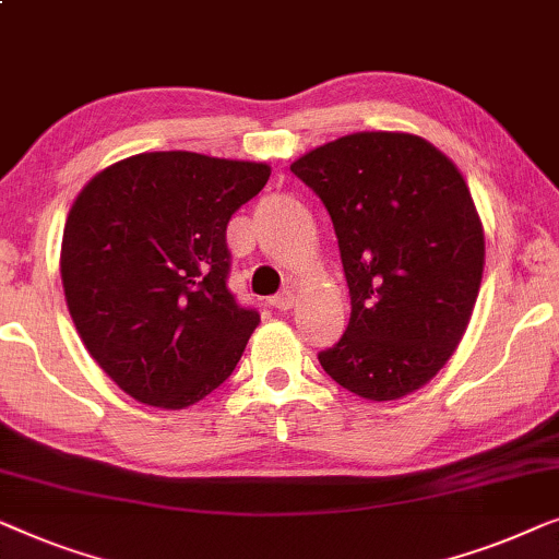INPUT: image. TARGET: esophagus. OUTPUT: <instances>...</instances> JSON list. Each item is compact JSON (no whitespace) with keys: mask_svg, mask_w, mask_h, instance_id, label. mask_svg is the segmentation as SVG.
Segmentation results:
<instances>
[{"mask_svg":"<svg viewBox=\"0 0 559 559\" xmlns=\"http://www.w3.org/2000/svg\"><path fill=\"white\" fill-rule=\"evenodd\" d=\"M294 304H296L294 290H283V294L271 298V306H273V309H278V311H288Z\"/></svg>","mask_w":559,"mask_h":559,"instance_id":"obj_1","label":"esophagus"}]
</instances>
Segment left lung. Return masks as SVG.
Returning <instances> with one entry per match:
<instances>
[{
    "label": "left lung",
    "instance_id": "1",
    "mask_svg": "<svg viewBox=\"0 0 559 559\" xmlns=\"http://www.w3.org/2000/svg\"><path fill=\"white\" fill-rule=\"evenodd\" d=\"M290 171L332 217L352 298L321 367L372 403L420 390L459 349L481 288L484 225L461 169L415 133L357 131Z\"/></svg>",
    "mask_w": 559,
    "mask_h": 559
}]
</instances>
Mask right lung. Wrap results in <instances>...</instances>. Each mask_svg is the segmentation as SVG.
Returning a JSON list of instances; mask_svg holds the SVG:
<instances>
[{
	"mask_svg": "<svg viewBox=\"0 0 559 559\" xmlns=\"http://www.w3.org/2000/svg\"><path fill=\"white\" fill-rule=\"evenodd\" d=\"M269 177L265 162L146 152L78 192L62 288L85 349L126 395L185 411L233 374L261 317L225 286V230Z\"/></svg>",
	"mask_w": 559,
	"mask_h": 559,
	"instance_id": "obj_1",
	"label": "right lung"
}]
</instances>
